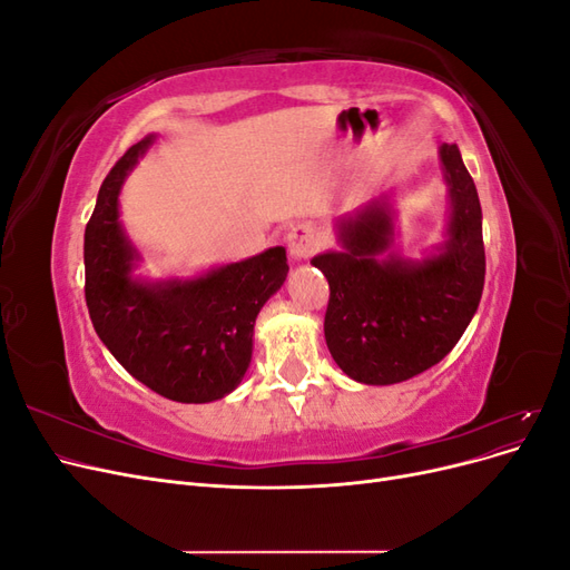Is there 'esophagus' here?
Here are the masks:
<instances>
[{
  "mask_svg": "<svg viewBox=\"0 0 570 570\" xmlns=\"http://www.w3.org/2000/svg\"><path fill=\"white\" fill-rule=\"evenodd\" d=\"M318 247V235L314 228L308 226H295L287 233V252L295 262H304V258L312 256Z\"/></svg>",
  "mask_w": 570,
  "mask_h": 570,
  "instance_id": "obj_1",
  "label": "esophagus"
}]
</instances>
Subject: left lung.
Wrapping results in <instances>:
<instances>
[{
    "mask_svg": "<svg viewBox=\"0 0 570 570\" xmlns=\"http://www.w3.org/2000/svg\"><path fill=\"white\" fill-rule=\"evenodd\" d=\"M440 161L450 220L433 254L390 249L394 209L381 197L337 218L340 252L312 258L331 285L327 350L356 383L394 385L440 364L478 312L485 285L478 189L456 145H442Z\"/></svg>",
    "mask_w": 570,
    "mask_h": 570,
    "instance_id": "left-lung-1",
    "label": "left lung"
}]
</instances>
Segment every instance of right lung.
<instances>
[{
  "label": "right lung",
  "instance_id": "right-lung-1",
  "mask_svg": "<svg viewBox=\"0 0 570 570\" xmlns=\"http://www.w3.org/2000/svg\"><path fill=\"white\" fill-rule=\"evenodd\" d=\"M154 135L132 145L99 187L85 228V302L99 340L132 377L166 400L206 404L249 368L254 323L287 278L285 247L195 278H135L140 252L118 220V195Z\"/></svg>",
  "mask_w": 570,
  "mask_h": 570
}]
</instances>
